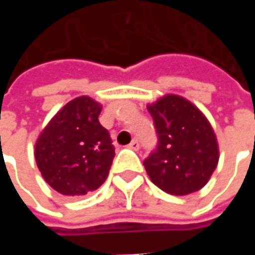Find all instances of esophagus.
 Listing matches in <instances>:
<instances>
[{"instance_id": "34e87169", "label": "esophagus", "mask_w": 255, "mask_h": 255, "mask_svg": "<svg viewBox=\"0 0 255 255\" xmlns=\"http://www.w3.org/2000/svg\"><path fill=\"white\" fill-rule=\"evenodd\" d=\"M128 149H131V150H138L139 149V142L136 140V139H133L132 142L131 143L128 144Z\"/></svg>"}]
</instances>
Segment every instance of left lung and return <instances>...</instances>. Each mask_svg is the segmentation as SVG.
I'll list each match as a JSON object with an SVG mask.
<instances>
[{"label": "left lung", "instance_id": "1", "mask_svg": "<svg viewBox=\"0 0 255 255\" xmlns=\"http://www.w3.org/2000/svg\"><path fill=\"white\" fill-rule=\"evenodd\" d=\"M158 144L143 161L150 180L172 195H187L209 182L219 162V144L208 119L175 94L147 106Z\"/></svg>", "mask_w": 255, "mask_h": 255}]
</instances>
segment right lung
Segmentation results:
<instances>
[{"label":"right lung","mask_w":255,"mask_h":255,"mask_svg":"<svg viewBox=\"0 0 255 255\" xmlns=\"http://www.w3.org/2000/svg\"><path fill=\"white\" fill-rule=\"evenodd\" d=\"M101 109L86 95L69 101L36 140V165L45 182L63 195H86L109 175L115 146L100 124Z\"/></svg>","instance_id":"1"}]
</instances>
